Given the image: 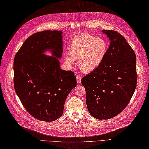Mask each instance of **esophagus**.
<instances>
[{
	"mask_svg": "<svg viewBox=\"0 0 149 149\" xmlns=\"http://www.w3.org/2000/svg\"><path fill=\"white\" fill-rule=\"evenodd\" d=\"M76 78H77V84H80L81 83V77L79 75H77Z\"/></svg>",
	"mask_w": 149,
	"mask_h": 149,
	"instance_id": "obj_1",
	"label": "esophagus"
}]
</instances>
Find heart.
Returning <instances> with one entry per match:
<instances>
[{"label": "heart", "instance_id": "obj_1", "mask_svg": "<svg viewBox=\"0 0 149 149\" xmlns=\"http://www.w3.org/2000/svg\"><path fill=\"white\" fill-rule=\"evenodd\" d=\"M108 43L103 38H96L85 33L74 38L69 47V53L65 59L73 64L74 59H79L80 69L89 73L100 67L106 57Z\"/></svg>", "mask_w": 149, "mask_h": 149}]
</instances>
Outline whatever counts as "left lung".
<instances>
[{
    "label": "left lung",
    "mask_w": 149,
    "mask_h": 149,
    "mask_svg": "<svg viewBox=\"0 0 149 149\" xmlns=\"http://www.w3.org/2000/svg\"><path fill=\"white\" fill-rule=\"evenodd\" d=\"M111 40L100 67L81 79L88 110L93 117L107 120L128 106L137 84L136 57L124 37L117 31L102 30Z\"/></svg>",
    "instance_id": "obj_1"
}]
</instances>
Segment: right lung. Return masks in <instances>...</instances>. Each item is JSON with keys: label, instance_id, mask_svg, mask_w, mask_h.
Segmentation results:
<instances>
[{"label": "right lung", "instance_id": "right-lung-1", "mask_svg": "<svg viewBox=\"0 0 149 149\" xmlns=\"http://www.w3.org/2000/svg\"><path fill=\"white\" fill-rule=\"evenodd\" d=\"M62 34L59 31L35 33L25 40L14 59L16 93L28 113L44 122L61 116L66 98L77 85L73 72L60 68ZM47 49L53 57L43 54Z\"/></svg>", "mask_w": 149, "mask_h": 149}]
</instances>
